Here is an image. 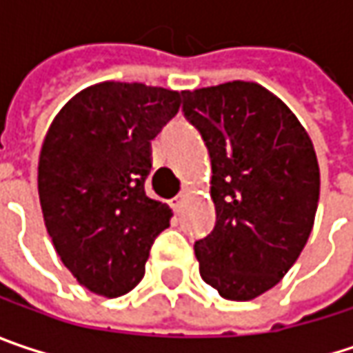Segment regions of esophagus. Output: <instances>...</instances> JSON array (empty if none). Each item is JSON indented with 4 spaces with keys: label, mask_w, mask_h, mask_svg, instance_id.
Here are the masks:
<instances>
[{
    "label": "esophagus",
    "mask_w": 353,
    "mask_h": 353,
    "mask_svg": "<svg viewBox=\"0 0 353 353\" xmlns=\"http://www.w3.org/2000/svg\"><path fill=\"white\" fill-rule=\"evenodd\" d=\"M185 199H187V190H181V192L172 199V207H174V209H179V207L183 205V201H185Z\"/></svg>",
    "instance_id": "34e87169"
}]
</instances>
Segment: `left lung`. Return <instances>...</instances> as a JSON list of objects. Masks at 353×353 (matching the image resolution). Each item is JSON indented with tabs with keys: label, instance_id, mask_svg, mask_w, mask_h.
Masks as SVG:
<instances>
[{
	"label": "left lung",
	"instance_id": "obj_1",
	"mask_svg": "<svg viewBox=\"0 0 353 353\" xmlns=\"http://www.w3.org/2000/svg\"><path fill=\"white\" fill-rule=\"evenodd\" d=\"M211 157L213 231L194 241L201 277L233 301L255 299L297 261L314 227L319 166L295 114L255 82L183 92Z\"/></svg>",
	"mask_w": 353,
	"mask_h": 353
}]
</instances>
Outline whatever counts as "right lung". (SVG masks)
<instances>
[{
  "mask_svg": "<svg viewBox=\"0 0 353 353\" xmlns=\"http://www.w3.org/2000/svg\"><path fill=\"white\" fill-rule=\"evenodd\" d=\"M183 92L102 82L76 94L54 118L39 152L46 229L80 285L118 297L144 277L168 205L146 196L150 140L174 118Z\"/></svg>",
  "mask_w": 353,
  "mask_h": 353,
  "instance_id": "obj_1",
  "label": "right lung"
}]
</instances>
